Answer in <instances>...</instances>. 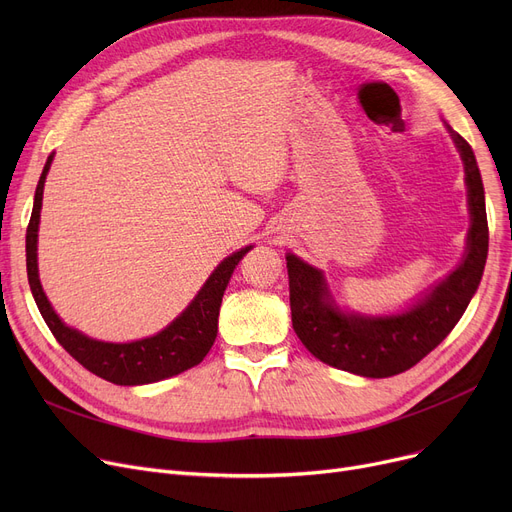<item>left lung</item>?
<instances>
[{"label": "left lung", "instance_id": "8db88e82", "mask_svg": "<svg viewBox=\"0 0 512 512\" xmlns=\"http://www.w3.org/2000/svg\"><path fill=\"white\" fill-rule=\"evenodd\" d=\"M450 132L461 151L469 188L467 255L413 309L390 317L346 315L332 305L321 272L299 257L286 255L292 328L319 361L363 378H390L417 365L459 324L486 265L488 215L473 149L461 134Z\"/></svg>", "mask_w": 512, "mask_h": 512}]
</instances>
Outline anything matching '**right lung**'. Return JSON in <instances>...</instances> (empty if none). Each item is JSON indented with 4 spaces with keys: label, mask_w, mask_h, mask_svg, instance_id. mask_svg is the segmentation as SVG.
Wrapping results in <instances>:
<instances>
[{
    "label": "right lung",
    "mask_w": 512,
    "mask_h": 512,
    "mask_svg": "<svg viewBox=\"0 0 512 512\" xmlns=\"http://www.w3.org/2000/svg\"><path fill=\"white\" fill-rule=\"evenodd\" d=\"M51 159L53 155L47 157V164L39 178L31 222L29 228H26V274H29V284L33 290L35 303L51 334L56 336V340L85 369L118 386H139L159 382L199 365L209 353L215 336H218V315L228 280L238 261L249 253L251 247L236 251L215 267V272L199 290L195 301L159 334L128 344H112L87 338L85 334L62 324V319L51 309L39 282L37 230L43 201V184L51 166Z\"/></svg>",
    "instance_id": "add662e5"
}]
</instances>
